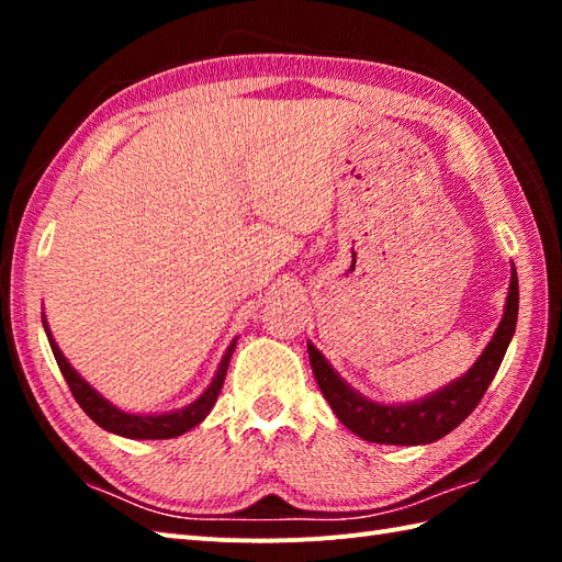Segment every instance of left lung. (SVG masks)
Here are the masks:
<instances>
[{"mask_svg":"<svg viewBox=\"0 0 562 562\" xmlns=\"http://www.w3.org/2000/svg\"><path fill=\"white\" fill-rule=\"evenodd\" d=\"M517 312L519 282L517 272L512 270L505 316L499 321L493 340L487 342L485 352L479 357V362L469 369V374H463L453 384L437 391L435 396L423 398L420 403L381 405L360 396L333 372L326 357L312 342H308V360H312L316 384L333 413L357 437L374 441V445H429V441L441 439L453 427H459L485 396L499 364H503L507 345L515 336Z\"/></svg>","mask_w":562,"mask_h":562,"instance_id":"obj_1","label":"left lung"}]
</instances>
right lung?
Here are the masks:
<instances>
[{
	"mask_svg": "<svg viewBox=\"0 0 562 562\" xmlns=\"http://www.w3.org/2000/svg\"><path fill=\"white\" fill-rule=\"evenodd\" d=\"M43 326H45V333H47V340H50V348H53V355L57 360L59 372H63L67 386L71 391V396H75V401L81 405V411L87 413L99 427L109 429V432H113V435L130 437V439H171V437L188 432L190 427H195V425L205 420L207 413L212 411L214 401H217V396H220L222 386H224L226 369H229L232 352L236 348V342L229 345V350H226V355L222 357V364L217 369V374H214L212 384L207 386V391L202 393V396L195 403H190L188 408L164 413V415H130V413L117 411L113 403H109L103 396H99V393L93 391L87 384V381H83L75 372V369H71V364L65 360V355L59 352L57 342L53 340L50 328H47L45 318H43Z\"/></svg>",
	"mask_w": 562,
	"mask_h": 562,
	"instance_id": "obj_1",
	"label": "right lung"
}]
</instances>
